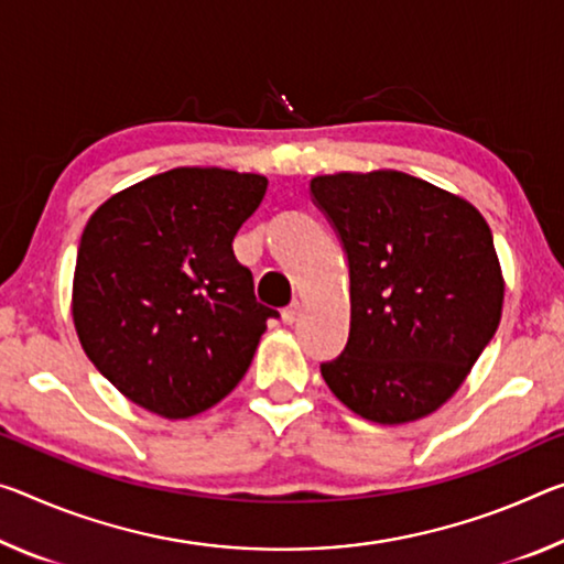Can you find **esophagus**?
Here are the masks:
<instances>
[{"label": "esophagus", "mask_w": 564, "mask_h": 564, "mask_svg": "<svg viewBox=\"0 0 564 564\" xmlns=\"http://www.w3.org/2000/svg\"><path fill=\"white\" fill-rule=\"evenodd\" d=\"M281 316H283V324H289V326H291V324H296L299 316H301V303H299V301H293L291 306H285V308H283V314H281Z\"/></svg>", "instance_id": "obj_1"}]
</instances>
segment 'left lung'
<instances>
[{
  "label": "left lung",
  "instance_id": "1",
  "mask_svg": "<svg viewBox=\"0 0 564 564\" xmlns=\"http://www.w3.org/2000/svg\"><path fill=\"white\" fill-rule=\"evenodd\" d=\"M311 195L341 238L351 279L348 341L321 377L369 422L432 414L502 318L505 279L487 220L399 170L318 175Z\"/></svg>",
  "mask_w": 564,
  "mask_h": 564
}]
</instances>
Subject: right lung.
I'll list each match as a JSON object with an SVG mask.
<instances>
[{
    "mask_svg": "<svg viewBox=\"0 0 564 564\" xmlns=\"http://www.w3.org/2000/svg\"><path fill=\"white\" fill-rule=\"evenodd\" d=\"M268 181L173 167L115 193L77 248L73 318L87 359L132 404L187 419L238 387L279 311L234 256Z\"/></svg>",
    "mask_w": 564,
    "mask_h": 564,
    "instance_id": "add662e5",
    "label": "right lung"
}]
</instances>
